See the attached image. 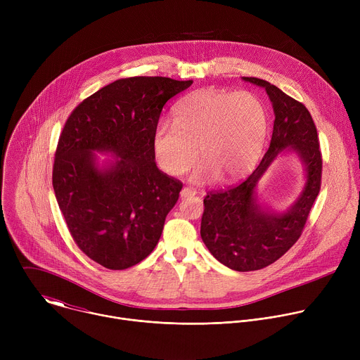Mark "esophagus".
Masks as SVG:
<instances>
[{"mask_svg": "<svg viewBox=\"0 0 360 360\" xmlns=\"http://www.w3.org/2000/svg\"><path fill=\"white\" fill-rule=\"evenodd\" d=\"M196 192L191 188H182L181 191V198H188V196H193Z\"/></svg>", "mask_w": 360, "mask_h": 360, "instance_id": "obj_1", "label": "esophagus"}]
</instances>
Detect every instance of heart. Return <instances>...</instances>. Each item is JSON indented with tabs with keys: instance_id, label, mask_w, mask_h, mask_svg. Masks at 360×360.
<instances>
[{
	"instance_id": "b5f03b06",
	"label": "heart",
	"mask_w": 360,
	"mask_h": 360,
	"mask_svg": "<svg viewBox=\"0 0 360 360\" xmlns=\"http://www.w3.org/2000/svg\"><path fill=\"white\" fill-rule=\"evenodd\" d=\"M266 134V110L252 92L199 89L176 102L174 122H157L152 150L171 176L182 175L198 155L202 161L189 175L191 182L231 184L252 171Z\"/></svg>"
}]
</instances>
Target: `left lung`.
I'll use <instances>...</instances> for the list:
<instances>
[{"label":"left lung","instance_id":"8db88e82","mask_svg":"<svg viewBox=\"0 0 360 360\" xmlns=\"http://www.w3.org/2000/svg\"><path fill=\"white\" fill-rule=\"evenodd\" d=\"M242 79L266 91L275 114L272 139L261 164L243 182L205 196L200 238L221 264L249 272L269 266L299 239L321 189L322 155L316 127L303 104L265 79ZM282 153L298 157L305 184L290 207L275 212L260 202L257 184Z\"/></svg>","mask_w":360,"mask_h":360}]
</instances>
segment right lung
Here are the masks:
<instances>
[{
  "label": "right lung",
  "mask_w": 360,
  "mask_h": 360,
  "mask_svg": "<svg viewBox=\"0 0 360 360\" xmlns=\"http://www.w3.org/2000/svg\"><path fill=\"white\" fill-rule=\"evenodd\" d=\"M192 85L132 77L101 88L72 111L58 141L53 186L79 249L122 271L157 246L182 184L155 164L152 134L167 101ZM96 153L108 155L101 162Z\"/></svg>",
  "instance_id": "right-lung-1"
}]
</instances>
